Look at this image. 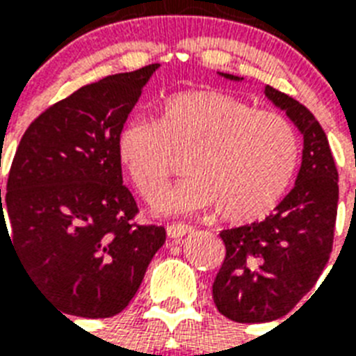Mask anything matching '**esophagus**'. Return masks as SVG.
I'll return each mask as SVG.
<instances>
[{
    "mask_svg": "<svg viewBox=\"0 0 356 356\" xmlns=\"http://www.w3.org/2000/svg\"><path fill=\"white\" fill-rule=\"evenodd\" d=\"M192 231H194V227L188 225V223H172V225L166 227V233L170 238H181L184 234L192 233Z\"/></svg>",
    "mask_w": 356,
    "mask_h": 356,
    "instance_id": "34e87169",
    "label": "esophagus"
}]
</instances>
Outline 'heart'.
<instances>
[{
	"label": "heart",
	"mask_w": 356,
	"mask_h": 356,
	"mask_svg": "<svg viewBox=\"0 0 356 356\" xmlns=\"http://www.w3.org/2000/svg\"><path fill=\"white\" fill-rule=\"evenodd\" d=\"M116 155L144 200L161 194L186 156L190 177L156 203L162 214L218 207L231 222H251L277 205L299 161L296 129L284 116L254 111L220 90H188L161 103L156 120L131 118L116 136Z\"/></svg>",
	"instance_id": "1"
}]
</instances>
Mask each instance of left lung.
Masks as SVG:
<instances>
[{"label":"left lung","instance_id":"1","mask_svg":"<svg viewBox=\"0 0 356 356\" xmlns=\"http://www.w3.org/2000/svg\"><path fill=\"white\" fill-rule=\"evenodd\" d=\"M264 94L303 134V159L293 188L273 214L220 233L225 259L212 298L238 323L279 320L312 290L331 257L337 223L338 172L323 129L293 97L270 85Z\"/></svg>","mask_w":356,"mask_h":356}]
</instances>
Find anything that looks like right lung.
Segmentation results:
<instances>
[{
	"label": "right lung",
	"instance_id": "1",
	"mask_svg": "<svg viewBox=\"0 0 356 356\" xmlns=\"http://www.w3.org/2000/svg\"><path fill=\"white\" fill-rule=\"evenodd\" d=\"M159 66L83 86L19 140L5 203L0 194V238L5 210L25 273L64 314H120L166 240L164 227L134 222L138 207L116 155L118 131Z\"/></svg>",
	"mask_w": 356,
	"mask_h": 356
}]
</instances>
